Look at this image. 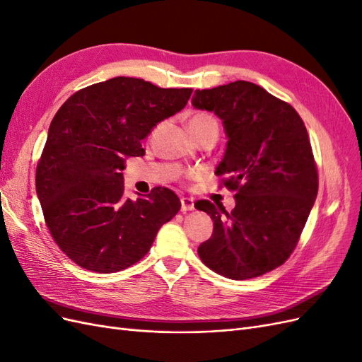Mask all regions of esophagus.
Wrapping results in <instances>:
<instances>
[{
	"label": "esophagus",
	"mask_w": 362,
	"mask_h": 362,
	"mask_svg": "<svg viewBox=\"0 0 362 362\" xmlns=\"http://www.w3.org/2000/svg\"><path fill=\"white\" fill-rule=\"evenodd\" d=\"M194 210V202L190 198H181V211H192Z\"/></svg>",
	"instance_id": "obj_1"
}]
</instances>
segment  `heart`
<instances>
[{
	"label": "heart",
	"instance_id": "obj_1",
	"mask_svg": "<svg viewBox=\"0 0 362 362\" xmlns=\"http://www.w3.org/2000/svg\"><path fill=\"white\" fill-rule=\"evenodd\" d=\"M189 128L192 134L196 136L199 133H204L206 129H217V120L206 113H196L189 120Z\"/></svg>",
	"mask_w": 362,
	"mask_h": 362
}]
</instances>
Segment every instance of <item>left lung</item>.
<instances>
[{
    "instance_id": "left-lung-1",
    "label": "left lung",
    "mask_w": 362,
    "mask_h": 362,
    "mask_svg": "<svg viewBox=\"0 0 362 362\" xmlns=\"http://www.w3.org/2000/svg\"><path fill=\"white\" fill-rule=\"evenodd\" d=\"M192 104L223 120L228 146L216 175L235 192L233 211L194 204L214 222L199 258L229 279L264 275L293 254L319 190L308 131L288 103L249 81L196 90Z\"/></svg>"
}]
</instances>
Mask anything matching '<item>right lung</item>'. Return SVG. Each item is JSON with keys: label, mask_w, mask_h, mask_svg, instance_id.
<instances>
[{"label": "right lung", "mask_w": 362, "mask_h": 362, "mask_svg": "<svg viewBox=\"0 0 362 362\" xmlns=\"http://www.w3.org/2000/svg\"><path fill=\"white\" fill-rule=\"evenodd\" d=\"M192 92L116 76L59 108L37 161L36 192L51 237L75 264L96 273L136 264L180 211V198L166 187L127 199L120 170L128 157L145 156L141 140L182 110Z\"/></svg>", "instance_id": "right-lung-1"}]
</instances>
